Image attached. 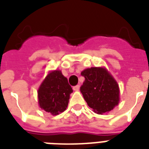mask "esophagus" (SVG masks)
I'll return each instance as SVG.
<instances>
[{"label": "esophagus", "mask_w": 149, "mask_h": 149, "mask_svg": "<svg viewBox=\"0 0 149 149\" xmlns=\"http://www.w3.org/2000/svg\"><path fill=\"white\" fill-rule=\"evenodd\" d=\"M73 91H79V85H77V86H73Z\"/></svg>", "instance_id": "obj_1"}]
</instances>
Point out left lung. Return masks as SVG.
<instances>
[{
  "label": "left lung",
  "instance_id": "1",
  "mask_svg": "<svg viewBox=\"0 0 149 149\" xmlns=\"http://www.w3.org/2000/svg\"><path fill=\"white\" fill-rule=\"evenodd\" d=\"M85 78L80 91L88 106L97 113L113 110L119 102V87L104 68L92 67L81 72Z\"/></svg>",
  "mask_w": 149,
  "mask_h": 149
}]
</instances>
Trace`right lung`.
<instances>
[{"label":"right lung","mask_w":149,"mask_h":149,"mask_svg":"<svg viewBox=\"0 0 149 149\" xmlns=\"http://www.w3.org/2000/svg\"><path fill=\"white\" fill-rule=\"evenodd\" d=\"M72 89L59 70L50 72L38 91L39 106L46 112L57 115L68 106Z\"/></svg>","instance_id":"1"}]
</instances>
